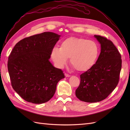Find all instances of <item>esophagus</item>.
<instances>
[{
    "mask_svg": "<svg viewBox=\"0 0 130 130\" xmlns=\"http://www.w3.org/2000/svg\"><path fill=\"white\" fill-rule=\"evenodd\" d=\"M64 75H65V76L67 77H70V75H69V74H67V73H65V74H64Z\"/></svg>",
    "mask_w": 130,
    "mask_h": 130,
    "instance_id": "esophagus-1",
    "label": "esophagus"
}]
</instances>
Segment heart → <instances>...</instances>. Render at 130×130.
<instances>
[{"label": "heart", "instance_id": "heart-1", "mask_svg": "<svg viewBox=\"0 0 130 130\" xmlns=\"http://www.w3.org/2000/svg\"><path fill=\"white\" fill-rule=\"evenodd\" d=\"M100 53L99 44L94 41L78 37H69L63 41L60 48L52 50L53 60L62 67L70 58V63L78 71H86L95 64Z\"/></svg>", "mask_w": 130, "mask_h": 130}]
</instances>
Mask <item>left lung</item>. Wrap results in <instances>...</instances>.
<instances>
[{"label":"left lung","mask_w":130,"mask_h":130,"mask_svg":"<svg viewBox=\"0 0 130 130\" xmlns=\"http://www.w3.org/2000/svg\"><path fill=\"white\" fill-rule=\"evenodd\" d=\"M101 44V53L91 68L80 75V85L75 90L78 99L96 103L105 99L118 84L121 69V55L107 38L94 35Z\"/></svg>","instance_id":"1"}]
</instances>
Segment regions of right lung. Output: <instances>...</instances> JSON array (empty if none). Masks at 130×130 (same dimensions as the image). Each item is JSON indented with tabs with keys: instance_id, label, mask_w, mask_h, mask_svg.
<instances>
[{
	"instance_id": "obj_1",
	"label": "right lung",
	"mask_w": 130,
	"mask_h": 130,
	"mask_svg": "<svg viewBox=\"0 0 130 130\" xmlns=\"http://www.w3.org/2000/svg\"><path fill=\"white\" fill-rule=\"evenodd\" d=\"M61 36L45 32L18 42L8 58L12 87L25 101L46 103L52 98L58 81L64 78L60 69L49 62L52 50Z\"/></svg>"
}]
</instances>
